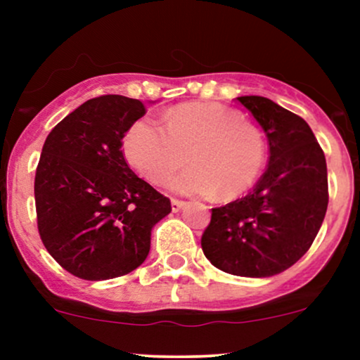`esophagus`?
<instances>
[{
    "mask_svg": "<svg viewBox=\"0 0 360 360\" xmlns=\"http://www.w3.org/2000/svg\"><path fill=\"white\" fill-rule=\"evenodd\" d=\"M184 206H186V201H181V200H172L171 201V208H172V212H174V213L181 212Z\"/></svg>",
    "mask_w": 360,
    "mask_h": 360,
    "instance_id": "obj_1",
    "label": "esophagus"
}]
</instances>
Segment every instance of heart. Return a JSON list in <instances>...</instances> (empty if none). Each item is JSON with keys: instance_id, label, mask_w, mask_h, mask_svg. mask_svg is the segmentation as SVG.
<instances>
[{"instance_id": "heart-1", "label": "heart", "mask_w": 360, "mask_h": 360, "mask_svg": "<svg viewBox=\"0 0 360 360\" xmlns=\"http://www.w3.org/2000/svg\"><path fill=\"white\" fill-rule=\"evenodd\" d=\"M125 155L146 179L162 183L186 164L191 167L167 181L179 194L235 200L254 186L266 160L259 128L218 103H188L166 113V127L142 118L128 128Z\"/></svg>"}]
</instances>
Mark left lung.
I'll return each mask as SVG.
<instances>
[{
	"mask_svg": "<svg viewBox=\"0 0 360 360\" xmlns=\"http://www.w3.org/2000/svg\"><path fill=\"white\" fill-rule=\"evenodd\" d=\"M269 142V166L254 191L212 210L201 247L223 272L269 278L307 254L328 206L326 160L303 118L269 98L240 96Z\"/></svg>",
	"mask_w": 360,
	"mask_h": 360,
	"instance_id": "left-lung-1",
	"label": "left lung"
}]
</instances>
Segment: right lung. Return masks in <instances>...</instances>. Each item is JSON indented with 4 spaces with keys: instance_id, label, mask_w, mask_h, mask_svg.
<instances>
[{
    "instance_id": "add662e5",
    "label": "right lung",
    "mask_w": 360,
    "mask_h": 360,
    "mask_svg": "<svg viewBox=\"0 0 360 360\" xmlns=\"http://www.w3.org/2000/svg\"><path fill=\"white\" fill-rule=\"evenodd\" d=\"M146 115L142 101L93 98L53 127L35 174L37 225L45 249L86 281L120 278L150 250L169 198L128 167L122 140Z\"/></svg>"
}]
</instances>
